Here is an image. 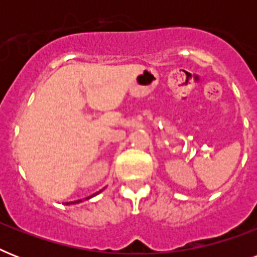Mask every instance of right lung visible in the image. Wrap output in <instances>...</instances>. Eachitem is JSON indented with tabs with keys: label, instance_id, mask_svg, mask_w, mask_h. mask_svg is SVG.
Instances as JSON below:
<instances>
[{
	"label": "right lung",
	"instance_id": "add662e5",
	"mask_svg": "<svg viewBox=\"0 0 257 257\" xmlns=\"http://www.w3.org/2000/svg\"><path fill=\"white\" fill-rule=\"evenodd\" d=\"M74 203H77V201H74Z\"/></svg>",
	"mask_w": 257,
	"mask_h": 257
}]
</instances>
